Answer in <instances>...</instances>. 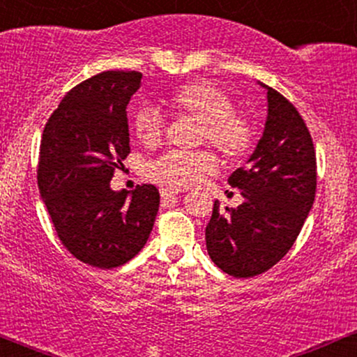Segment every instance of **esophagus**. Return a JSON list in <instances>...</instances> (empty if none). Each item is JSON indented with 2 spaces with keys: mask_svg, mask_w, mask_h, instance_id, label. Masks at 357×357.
Here are the masks:
<instances>
[{
  "mask_svg": "<svg viewBox=\"0 0 357 357\" xmlns=\"http://www.w3.org/2000/svg\"><path fill=\"white\" fill-rule=\"evenodd\" d=\"M181 190H176V188H161V196L162 198H169V196H178Z\"/></svg>",
  "mask_w": 357,
  "mask_h": 357,
  "instance_id": "obj_1",
  "label": "esophagus"
}]
</instances>
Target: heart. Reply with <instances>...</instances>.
<instances>
[{"instance_id": "heart-1", "label": "heart", "mask_w": 357, "mask_h": 357, "mask_svg": "<svg viewBox=\"0 0 357 357\" xmlns=\"http://www.w3.org/2000/svg\"><path fill=\"white\" fill-rule=\"evenodd\" d=\"M167 105L181 116L198 119V142H210L228 161H236L252 144V126L236 112L231 97L215 84L196 80L178 87L167 97ZM134 132L144 146H155L165 134V119L153 107L134 114ZM216 155L208 149L169 151L147 165V174L169 188H188L215 173Z\"/></svg>"}]
</instances>
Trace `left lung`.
I'll return each mask as SVG.
<instances>
[{"instance_id": "obj_1", "label": "left lung", "mask_w": 357, "mask_h": 357, "mask_svg": "<svg viewBox=\"0 0 357 357\" xmlns=\"http://www.w3.org/2000/svg\"><path fill=\"white\" fill-rule=\"evenodd\" d=\"M260 85L267 90L264 134L247 165L228 178L243 203L223 211L215 202L206 225L208 255L236 278L260 275L285 257L312 208L317 184L305 122L282 93Z\"/></svg>"}]
</instances>
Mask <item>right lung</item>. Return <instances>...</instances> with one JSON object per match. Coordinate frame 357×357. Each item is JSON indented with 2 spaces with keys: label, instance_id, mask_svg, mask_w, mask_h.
<instances>
[{
  "label": "right lung",
  "instance_id": "add662e5",
  "mask_svg": "<svg viewBox=\"0 0 357 357\" xmlns=\"http://www.w3.org/2000/svg\"><path fill=\"white\" fill-rule=\"evenodd\" d=\"M141 72H102L73 87L45 126L38 188L56 235L77 260L116 268L153 231L159 191H114L110 179L130 153L127 104Z\"/></svg>",
  "mask_w": 357,
  "mask_h": 357
}]
</instances>
